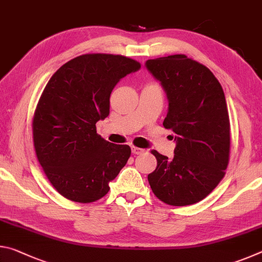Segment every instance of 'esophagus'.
<instances>
[{"label":"esophagus","instance_id":"obj_1","mask_svg":"<svg viewBox=\"0 0 262 262\" xmlns=\"http://www.w3.org/2000/svg\"><path fill=\"white\" fill-rule=\"evenodd\" d=\"M145 151L144 149H141V148H137V147H132V152L134 155H140V154H143Z\"/></svg>","mask_w":262,"mask_h":262}]
</instances>
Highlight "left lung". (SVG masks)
<instances>
[{"instance_id":"obj_1","label":"left lung","mask_w":262,"mask_h":262,"mask_svg":"<svg viewBox=\"0 0 262 262\" xmlns=\"http://www.w3.org/2000/svg\"><path fill=\"white\" fill-rule=\"evenodd\" d=\"M145 67L165 91L168 107L163 125L176 141L172 159L152 150L157 167L148 176L150 187L167 205H194L219 185L229 163L223 89L209 69L183 54L148 60Z\"/></svg>"}]
</instances>
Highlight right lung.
<instances>
[{"instance_id": "right-lung-1", "label": "right lung", "mask_w": 262, "mask_h": 262, "mask_svg": "<svg viewBox=\"0 0 262 262\" xmlns=\"http://www.w3.org/2000/svg\"><path fill=\"white\" fill-rule=\"evenodd\" d=\"M140 68L122 55L85 54L48 81L33 118L34 149L48 180L68 200H99L126 165L129 145L104 140L96 123L110 114L114 86Z\"/></svg>"}]
</instances>
